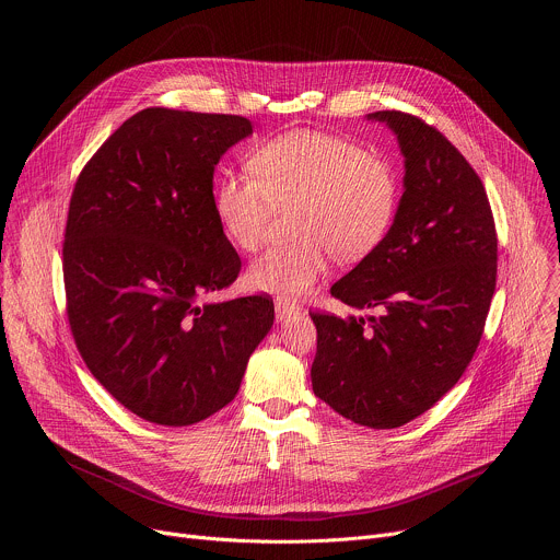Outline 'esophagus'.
Segmentation results:
<instances>
[{
  "mask_svg": "<svg viewBox=\"0 0 560 560\" xmlns=\"http://www.w3.org/2000/svg\"><path fill=\"white\" fill-rule=\"evenodd\" d=\"M275 312H277V318H285V316H292V314H299V307L294 303H290L288 299H277L275 301Z\"/></svg>",
  "mask_w": 560,
  "mask_h": 560,
  "instance_id": "34e87169",
  "label": "esophagus"
}]
</instances>
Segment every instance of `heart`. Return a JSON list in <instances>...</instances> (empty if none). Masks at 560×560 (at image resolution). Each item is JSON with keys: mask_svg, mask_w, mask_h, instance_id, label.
Returning a JSON list of instances; mask_svg holds the SVG:
<instances>
[{"mask_svg": "<svg viewBox=\"0 0 560 560\" xmlns=\"http://www.w3.org/2000/svg\"><path fill=\"white\" fill-rule=\"evenodd\" d=\"M246 175L221 173L212 184V210L238 250H257L275 210H290L296 238L253 261L255 290L296 299L326 275L330 255L357 264L383 242L398 212L401 182L383 156L361 143L318 130H290L248 152Z\"/></svg>", "mask_w": 560, "mask_h": 560, "instance_id": "1", "label": "heart"}]
</instances>
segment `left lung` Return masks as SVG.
Listing matches in <instances>:
<instances>
[{"label": "left lung", "instance_id": "left-lung-1", "mask_svg": "<svg viewBox=\"0 0 560 560\" xmlns=\"http://www.w3.org/2000/svg\"><path fill=\"white\" fill-rule=\"evenodd\" d=\"M406 156L385 242L332 285L368 322L310 312L312 389L341 417L389 430L428 412L469 365L497 288V225L481 177L421 117L378 110Z\"/></svg>", "mask_w": 560, "mask_h": 560}]
</instances>
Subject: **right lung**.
Returning <instances> with one entry per match:
<instances>
[{
  "instance_id": "right-lung-1",
  "label": "right lung",
  "mask_w": 560,
  "mask_h": 560,
  "mask_svg": "<svg viewBox=\"0 0 560 560\" xmlns=\"http://www.w3.org/2000/svg\"><path fill=\"white\" fill-rule=\"evenodd\" d=\"M238 115L145 108L79 173L63 232L66 314L93 376L132 415L192 425L225 408L275 322L268 294L206 303L242 259L212 210Z\"/></svg>"
}]
</instances>
